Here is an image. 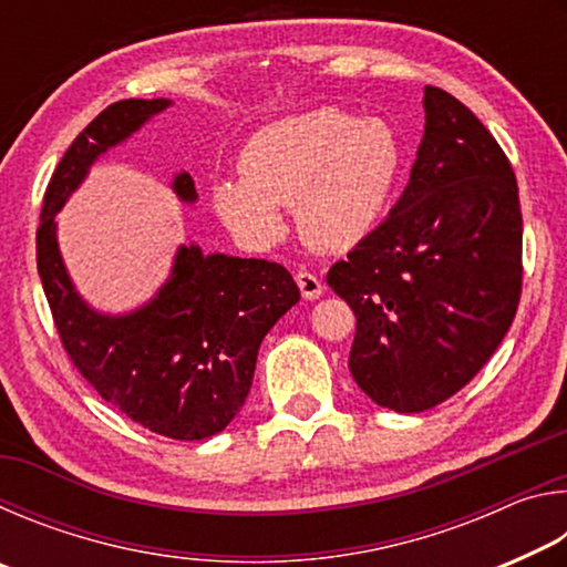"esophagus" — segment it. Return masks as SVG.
<instances>
[{
    "label": "esophagus",
    "mask_w": 567,
    "mask_h": 567,
    "mask_svg": "<svg viewBox=\"0 0 567 567\" xmlns=\"http://www.w3.org/2000/svg\"><path fill=\"white\" fill-rule=\"evenodd\" d=\"M295 282L300 287L305 300H318V297L324 292V285L320 282V277L312 272H297Z\"/></svg>",
    "instance_id": "esophagus-1"
}]
</instances>
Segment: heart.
Here are the masks:
<instances>
[{
	"label": "heart",
	"instance_id": "1",
	"mask_svg": "<svg viewBox=\"0 0 567 567\" xmlns=\"http://www.w3.org/2000/svg\"><path fill=\"white\" fill-rule=\"evenodd\" d=\"M402 165L405 147L388 120L318 107L249 134L239 175L219 177L209 203L243 245H275L285 233L280 207H292L307 245L342 252L378 227Z\"/></svg>",
	"mask_w": 567,
	"mask_h": 567
}]
</instances>
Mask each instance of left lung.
I'll use <instances>...</instances> for the list:
<instances>
[{
	"label": "left lung",
	"mask_w": 567,
	"mask_h": 567,
	"mask_svg": "<svg viewBox=\"0 0 567 567\" xmlns=\"http://www.w3.org/2000/svg\"><path fill=\"white\" fill-rule=\"evenodd\" d=\"M425 132L385 223L330 267L358 318L348 368L378 405L422 412L473 380L511 330L523 215L511 162L453 94L425 87Z\"/></svg>",
	"instance_id": "obj_1"
}]
</instances>
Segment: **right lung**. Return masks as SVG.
<instances>
[{"mask_svg": "<svg viewBox=\"0 0 567 567\" xmlns=\"http://www.w3.org/2000/svg\"><path fill=\"white\" fill-rule=\"evenodd\" d=\"M169 104L165 97L114 102L72 142L44 192L37 270L56 332L84 380L152 433L205 440L243 410L265 334L300 302L292 275L277 262L179 245L159 290L112 315L76 292L56 239V215L94 162ZM169 187L179 203H197L187 172H177Z\"/></svg>", "mask_w": 567, "mask_h": 567, "instance_id": "1", "label": "right lung"}]
</instances>
